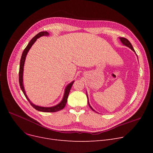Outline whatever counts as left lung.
Wrapping results in <instances>:
<instances>
[{
    "label": "left lung",
    "mask_w": 153,
    "mask_h": 153,
    "mask_svg": "<svg viewBox=\"0 0 153 153\" xmlns=\"http://www.w3.org/2000/svg\"><path fill=\"white\" fill-rule=\"evenodd\" d=\"M120 41H121V42H122L124 45L128 46V48H130L131 50H133L134 52H135L134 50V49H133V46H132V45H131V43H130L129 41H128V40L126 38H120ZM87 99H88V97H87ZM88 104H89V105L90 108H91L92 110H94V109H93V108L91 107V106L90 105V104H89V101H88Z\"/></svg>",
    "instance_id": "obj_1"
}]
</instances>
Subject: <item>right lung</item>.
<instances>
[{
  "label": "right lung",
  "mask_w": 153,
  "mask_h": 153,
  "mask_svg": "<svg viewBox=\"0 0 153 153\" xmlns=\"http://www.w3.org/2000/svg\"><path fill=\"white\" fill-rule=\"evenodd\" d=\"M49 35V33H48L47 31H41L39 32V33H38L36 35H35L33 38H32L30 42H29V43L28 44V45L27 46V47L25 48V50H23L22 57L20 59V69H19V84H20V86L21 89L23 92V93L25 95V97L27 98V99L28 100V102H30V103L31 104V105L34 108H35L36 110L40 111H43V112H56V111H58L59 110H61L62 108H64V107L66 106V104L67 103L68 101V95L71 90V88L73 84L74 81H72V82H71L68 85V86L66 87L65 89V92H64V95L63 99L62 100V101L58 104L57 105L54 106V107H39L38 105H35L33 103H31L29 99L28 98L27 95H26V93L25 92V90H24V87H23V66H24V63H25V58H26V56L27 54V53L28 52L29 50L30 49V48L34 44V43L36 41V39L41 37L42 36H48Z\"/></svg>",
  "instance_id": "obj_1"
}]
</instances>
